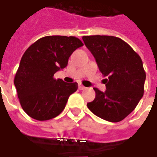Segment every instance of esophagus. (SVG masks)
Here are the masks:
<instances>
[{"label":"esophagus","instance_id":"34e87169","mask_svg":"<svg viewBox=\"0 0 157 157\" xmlns=\"http://www.w3.org/2000/svg\"><path fill=\"white\" fill-rule=\"evenodd\" d=\"M85 88H86V87H84L83 85H82V84H79V89H80V90H83V89H85Z\"/></svg>","mask_w":157,"mask_h":157}]
</instances>
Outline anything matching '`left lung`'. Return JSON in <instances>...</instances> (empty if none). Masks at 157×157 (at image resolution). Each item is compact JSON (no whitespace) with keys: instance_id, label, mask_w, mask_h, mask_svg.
Returning <instances> with one entry per match:
<instances>
[{"instance_id":"left-lung-1","label":"left lung","mask_w":157,"mask_h":157,"mask_svg":"<svg viewBox=\"0 0 157 157\" xmlns=\"http://www.w3.org/2000/svg\"><path fill=\"white\" fill-rule=\"evenodd\" d=\"M103 76L105 92L97 87L95 98L87 104L101 119L119 122L136 108L144 95L146 74L141 57L127 43L113 36H83Z\"/></svg>"}]
</instances>
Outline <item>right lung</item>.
Wrapping results in <instances>:
<instances>
[{"mask_svg": "<svg viewBox=\"0 0 157 157\" xmlns=\"http://www.w3.org/2000/svg\"><path fill=\"white\" fill-rule=\"evenodd\" d=\"M82 45L73 36H46L23 54L13 82L21 107L31 118L39 121L52 119L64 109L78 84L55 79L54 74L64 69L71 54Z\"/></svg>", "mask_w": 157, "mask_h": 157, "instance_id": "1", "label": "right lung"}]
</instances>
